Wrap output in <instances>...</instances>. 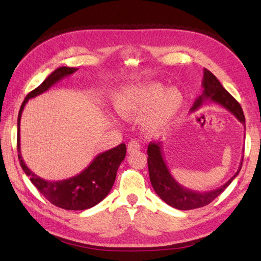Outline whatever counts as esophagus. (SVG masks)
Wrapping results in <instances>:
<instances>
[{
	"label": "esophagus",
	"instance_id": "esophagus-1",
	"mask_svg": "<svg viewBox=\"0 0 261 261\" xmlns=\"http://www.w3.org/2000/svg\"><path fill=\"white\" fill-rule=\"evenodd\" d=\"M140 148H141L140 143H139L138 140H136V139L131 140L130 143L127 144V152H129V153H134V152L139 151Z\"/></svg>",
	"mask_w": 261,
	"mask_h": 261
}]
</instances>
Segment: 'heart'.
I'll return each instance as SVG.
<instances>
[{
  "label": "heart",
  "instance_id": "1",
  "mask_svg": "<svg viewBox=\"0 0 261 261\" xmlns=\"http://www.w3.org/2000/svg\"><path fill=\"white\" fill-rule=\"evenodd\" d=\"M113 103L125 118H137L146 112L143 124L154 134L175 120L184 106V96L177 88H167L160 82L147 81L118 88Z\"/></svg>",
  "mask_w": 261,
  "mask_h": 261
}]
</instances>
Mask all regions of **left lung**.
Wrapping results in <instances>:
<instances>
[{
  "label": "left lung",
  "mask_w": 261,
  "mask_h": 261,
  "mask_svg": "<svg viewBox=\"0 0 261 261\" xmlns=\"http://www.w3.org/2000/svg\"><path fill=\"white\" fill-rule=\"evenodd\" d=\"M201 85L204 90H202L201 95L198 96V99L194 101L192 108L190 109L191 112H196L197 109L201 107L202 103L210 100L222 106L223 108L229 110L242 124H245V117L241 105L232 98L228 91H226V88L221 85L219 79L210 70L204 69V78H202ZM147 154L149 179H151L154 191L166 204L180 211L199 208V207L208 205L210 202L213 201L216 197L220 196L226 190L227 187H229V184L232 182L233 178L240 174L243 161L242 159L235 175L222 187L207 192H198L182 187L171 176L165 162V159H163L161 143H149Z\"/></svg>",
  "instance_id": "1"
}]
</instances>
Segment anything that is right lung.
I'll return each instance as SVG.
<instances>
[{"label":"right lung","mask_w":261,"mask_h":261,"mask_svg":"<svg viewBox=\"0 0 261 261\" xmlns=\"http://www.w3.org/2000/svg\"><path fill=\"white\" fill-rule=\"evenodd\" d=\"M77 70V68L61 67L53 71L41 85H39L35 90L26 95L20 106L18 120H17V126H18L17 151H18L19 163L24 173L26 176H29L31 182L48 201L60 208L68 211H84L91 208L99 204L101 200H103L113 188L117 169L122 161L124 160L126 153L125 144H120L109 151L98 154L94 160L90 163V166L85 168L82 173L62 180L43 179L40 176L35 175L25 165L20 153V117L26 102L30 99L35 98L37 95H40L43 92L49 90L57 82L71 76Z\"/></svg>","instance_id":"obj_1"}]
</instances>
